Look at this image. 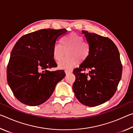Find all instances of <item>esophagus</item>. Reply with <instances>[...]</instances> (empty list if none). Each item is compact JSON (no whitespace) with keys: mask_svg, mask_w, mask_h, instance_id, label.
Listing matches in <instances>:
<instances>
[{"mask_svg":"<svg viewBox=\"0 0 133 133\" xmlns=\"http://www.w3.org/2000/svg\"><path fill=\"white\" fill-rule=\"evenodd\" d=\"M65 72H66V75H68V74L71 73V72H72V71L70 70H66V71H65Z\"/></svg>","mask_w":133,"mask_h":133,"instance_id":"1","label":"esophagus"}]
</instances>
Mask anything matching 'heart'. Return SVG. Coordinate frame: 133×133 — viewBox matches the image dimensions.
<instances>
[{
	"label": "heart",
	"instance_id": "heart-1",
	"mask_svg": "<svg viewBox=\"0 0 133 133\" xmlns=\"http://www.w3.org/2000/svg\"><path fill=\"white\" fill-rule=\"evenodd\" d=\"M83 37L75 33H70L63 37L61 45L56 44L53 49V56L57 62H62L66 56L67 57L59 64L61 68L69 69L77 63H83L87 59L90 53V45L87 42L83 41Z\"/></svg>",
	"mask_w": 133,
	"mask_h": 133
}]
</instances>
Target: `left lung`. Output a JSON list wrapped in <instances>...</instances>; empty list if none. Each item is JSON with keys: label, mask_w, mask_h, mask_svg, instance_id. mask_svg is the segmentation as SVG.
<instances>
[{"label": "left lung", "mask_w": 133, "mask_h": 133, "mask_svg": "<svg viewBox=\"0 0 133 133\" xmlns=\"http://www.w3.org/2000/svg\"><path fill=\"white\" fill-rule=\"evenodd\" d=\"M82 33L90 45V53L87 59L73 70L76 80L73 90L82 104L95 107L113 96L123 67L118 49L111 39L85 30ZM85 70L89 73L82 71Z\"/></svg>", "instance_id": "obj_1"}]
</instances>
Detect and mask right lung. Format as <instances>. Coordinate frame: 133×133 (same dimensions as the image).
I'll return each instance as SVG.
<instances>
[{
	"instance_id": "obj_1",
	"label": "right lung",
	"mask_w": 133,
	"mask_h": 133,
	"mask_svg": "<svg viewBox=\"0 0 133 133\" xmlns=\"http://www.w3.org/2000/svg\"><path fill=\"white\" fill-rule=\"evenodd\" d=\"M67 31L65 29H41L23 36L15 44L8 65L7 80L21 103L30 106L44 103L65 77L62 70L48 69L57 67L53 49ZM42 69L45 70L42 72Z\"/></svg>"
}]
</instances>
